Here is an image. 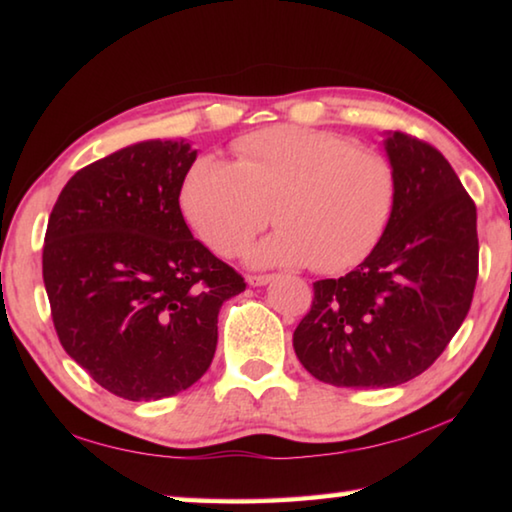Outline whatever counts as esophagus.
Listing matches in <instances>:
<instances>
[{
    "label": "esophagus",
    "mask_w": 512,
    "mask_h": 512,
    "mask_svg": "<svg viewBox=\"0 0 512 512\" xmlns=\"http://www.w3.org/2000/svg\"><path fill=\"white\" fill-rule=\"evenodd\" d=\"M273 280V275H248L246 282L250 284V287H264V284H268Z\"/></svg>",
    "instance_id": "1"
}]
</instances>
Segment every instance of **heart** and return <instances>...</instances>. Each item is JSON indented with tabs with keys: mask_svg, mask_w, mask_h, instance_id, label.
Wrapping results in <instances>:
<instances>
[{
	"mask_svg": "<svg viewBox=\"0 0 512 512\" xmlns=\"http://www.w3.org/2000/svg\"><path fill=\"white\" fill-rule=\"evenodd\" d=\"M235 151V164L198 158L180 185L185 219L219 255L244 250L271 216L280 230L253 248L257 266L311 264L320 273H343L384 237L397 198V173L386 155L300 126L257 131Z\"/></svg>",
	"mask_w": 512,
	"mask_h": 512,
	"instance_id": "b5f03b06",
	"label": "heart"
}]
</instances>
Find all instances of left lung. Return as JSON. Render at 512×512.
Here are the masks:
<instances>
[{"instance_id":"8db88e82","label":"left lung","mask_w":512,"mask_h":512,"mask_svg":"<svg viewBox=\"0 0 512 512\" xmlns=\"http://www.w3.org/2000/svg\"><path fill=\"white\" fill-rule=\"evenodd\" d=\"M397 198L384 237L339 280L314 282L293 350L332 386L391 388L436 361L470 311L479 275L476 207L431 144L386 133Z\"/></svg>"}]
</instances>
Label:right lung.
I'll return each mask as SVG.
<instances>
[{"label":"right lung","mask_w":512,"mask_h":512,"mask_svg":"<svg viewBox=\"0 0 512 512\" xmlns=\"http://www.w3.org/2000/svg\"><path fill=\"white\" fill-rule=\"evenodd\" d=\"M187 140H146L76 171L49 214L42 277L65 352L133 402L185 391L210 368L219 309L244 277L180 212Z\"/></svg>","instance_id":"1"}]
</instances>
